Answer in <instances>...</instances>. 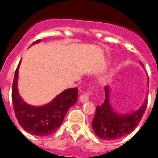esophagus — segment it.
<instances>
[{"mask_svg": "<svg viewBox=\"0 0 158 158\" xmlns=\"http://www.w3.org/2000/svg\"><path fill=\"white\" fill-rule=\"evenodd\" d=\"M89 97V93H85L84 94H82L79 97V101H81L82 103H85L86 101H88Z\"/></svg>", "mask_w": 158, "mask_h": 158, "instance_id": "obj_1", "label": "esophagus"}]
</instances>
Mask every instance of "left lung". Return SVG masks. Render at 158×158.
<instances>
[{
  "label": "left lung",
  "instance_id": "1",
  "mask_svg": "<svg viewBox=\"0 0 158 158\" xmlns=\"http://www.w3.org/2000/svg\"><path fill=\"white\" fill-rule=\"evenodd\" d=\"M104 90L105 99L101 105L97 106L92 127L99 138L104 140H114L126 136L138 126L147 108V99L136 111L125 115L118 114L113 110L109 103L108 86L104 87Z\"/></svg>",
  "mask_w": 158,
  "mask_h": 158
}]
</instances>
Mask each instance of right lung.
<instances>
[{"label":"right lung","mask_w":158,"mask_h":158,"mask_svg":"<svg viewBox=\"0 0 158 158\" xmlns=\"http://www.w3.org/2000/svg\"><path fill=\"white\" fill-rule=\"evenodd\" d=\"M40 42V40L32 44ZM20 62L15 72L12 84L13 107L19 125L32 135L48 136L58 129L67 111L77 101L78 89L70 88L63 91L51 103L41 107L29 105L23 101L17 89L18 72Z\"/></svg>","instance_id":"obj_1"}]
</instances>
